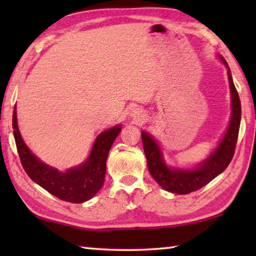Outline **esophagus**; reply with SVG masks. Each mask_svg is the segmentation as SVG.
I'll use <instances>...</instances> for the list:
<instances>
[{"instance_id":"34e87169","label":"esophagus","mask_w":256,"mask_h":256,"mask_svg":"<svg viewBox=\"0 0 256 256\" xmlns=\"http://www.w3.org/2000/svg\"><path fill=\"white\" fill-rule=\"evenodd\" d=\"M132 115H133L134 120H136L138 122V120H142V118H144V115H142L141 112H138V110H134V112H133Z\"/></svg>"}]
</instances>
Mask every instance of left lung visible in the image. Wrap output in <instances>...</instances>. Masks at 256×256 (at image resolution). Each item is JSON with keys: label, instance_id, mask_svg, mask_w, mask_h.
<instances>
[{"label": "left lung", "instance_id": "8db88e82", "mask_svg": "<svg viewBox=\"0 0 256 256\" xmlns=\"http://www.w3.org/2000/svg\"><path fill=\"white\" fill-rule=\"evenodd\" d=\"M220 60L228 68V80L232 94V118L226 134L209 157L194 170H175L170 168L164 162L162 151L154 138L142 132V144L146 157V164L151 176L168 192L188 194L200 190L226 170L235 154L236 142L240 125V100L236 86L232 82L230 68L224 58Z\"/></svg>", "mask_w": 256, "mask_h": 256}]
</instances>
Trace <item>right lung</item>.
Wrapping results in <instances>:
<instances>
[{"label":"right lung","mask_w":256,"mask_h":256,"mask_svg":"<svg viewBox=\"0 0 256 256\" xmlns=\"http://www.w3.org/2000/svg\"><path fill=\"white\" fill-rule=\"evenodd\" d=\"M12 128L20 162L27 175L54 196L71 203L88 201L102 188L105 182L108 152L122 130L120 125H116L102 132L84 164L62 172L42 162L24 144L16 123V108L12 116Z\"/></svg>","instance_id":"right-lung-1"}]
</instances>
